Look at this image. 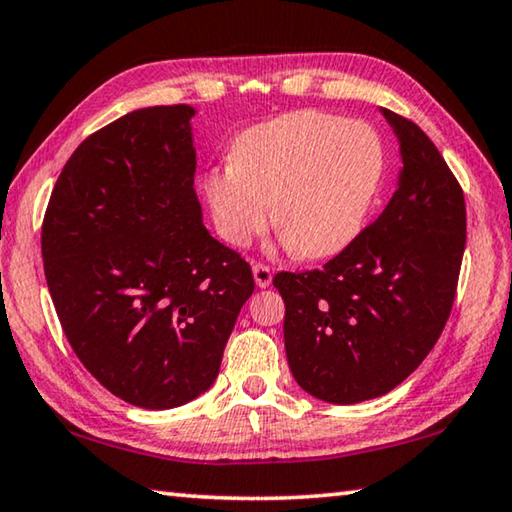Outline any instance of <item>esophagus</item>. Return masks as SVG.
I'll return each mask as SVG.
<instances>
[{
	"label": "esophagus",
	"mask_w": 512,
	"mask_h": 512,
	"mask_svg": "<svg viewBox=\"0 0 512 512\" xmlns=\"http://www.w3.org/2000/svg\"><path fill=\"white\" fill-rule=\"evenodd\" d=\"M253 277H255V284L259 289H266L273 280V273L266 264H253Z\"/></svg>",
	"instance_id": "obj_1"
}]
</instances>
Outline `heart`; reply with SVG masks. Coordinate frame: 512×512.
<instances>
[{"instance_id": "heart-1", "label": "heart", "mask_w": 512, "mask_h": 512, "mask_svg": "<svg viewBox=\"0 0 512 512\" xmlns=\"http://www.w3.org/2000/svg\"><path fill=\"white\" fill-rule=\"evenodd\" d=\"M379 178L381 144L372 128L300 110L241 133L228 167L205 173L203 196L230 246H248L273 216L298 257L320 259L359 235Z\"/></svg>"}]
</instances>
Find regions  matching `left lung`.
<instances>
[{
	"instance_id": "1",
	"label": "left lung",
	"mask_w": 512,
	"mask_h": 512,
	"mask_svg": "<svg viewBox=\"0 0 512 512\" xmlns=\"http://www.w3.org/2000/svg\"><path fill=\"white\" fill-rule=\"evenodd\" d=\"M400 144L397 189L352 244L305 273H277L284 348L302 391L372 400L411 375L452 311L465 250V198L413 121L379 108Z\"/></svg>"
}]
</instances>
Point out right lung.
Listing matches in <instances>:
<instances>
[{
	"label": "right lung",
	"instance_id": "obj_1",
	"mask_svg": "<svg viewBox=\"0 0 512 512\" xmlns=\"http://www.w3.org/2000/svg\"><path fill=\"white\" fill-rule=\"evenodd\" d=\"M192 106L128 112L67 160L42 262L76 357L112 395L176 409L214 384L250 266L203 225Z\"/></svg>",
	"mask_w": 512,
	"mask_h": 512
}]
</instances>
